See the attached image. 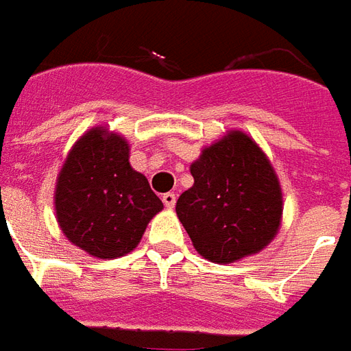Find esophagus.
Returning <instances> with one entry per match:
<instances>
[{"label":"esophagus","instance_id":"esophagus-1","mask_svg":"<svg viewBox=\"0 0 351 351\" xmlns=\"http://www.w3.org/2000/svg\"><path fill=\"white\" fill-rule=\"evenodd\" d=\"M162 204H165L168 209H173V206H176V194L173 193L162 194Z\"/></svg>","mask_w":351,"mask_h":351}]
</instances>
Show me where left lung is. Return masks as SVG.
I'll return each mask as SVG.
<instances>
[{
    "mask_svg": "<svg viewBox=\"0 0 351 351\" xmlns=\"http://www.w3.org/2000/svg\"><path fill=\"white\" fill-rule=\"evenodd\" d=\"M194 185L176 213L198 254L234 263L258 254L278 234L282 189L271 160L243 130H230L191 165Z\"/></svg>",
    "mask_w": 351,
    "mask_h": 351,
    "instance_id": "left-lung-1",
    "label": "left lung"
}]
</instances>
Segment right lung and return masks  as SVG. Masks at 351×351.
I'll list each match as a JSON object with an SVG mask.
<instances>
[{
	"label": "right lung",
	"mask_w": 351,
	"mask_h": 351,
	"mask_svg": "<svg viewBox=\"0 0 351 351\" xmlns=\"http://www.w3.org/2000/svg\"><path fill=\"white\" fill-rule=\"evenodd\" d=\"M129 157V142L106 125H97L74 142L58 173V224L89 256L112 260L129 254L151 219L162 211L160 198Z\"/></svg>",
	"instance_id": "right-lung-1"
}]
</instances>
